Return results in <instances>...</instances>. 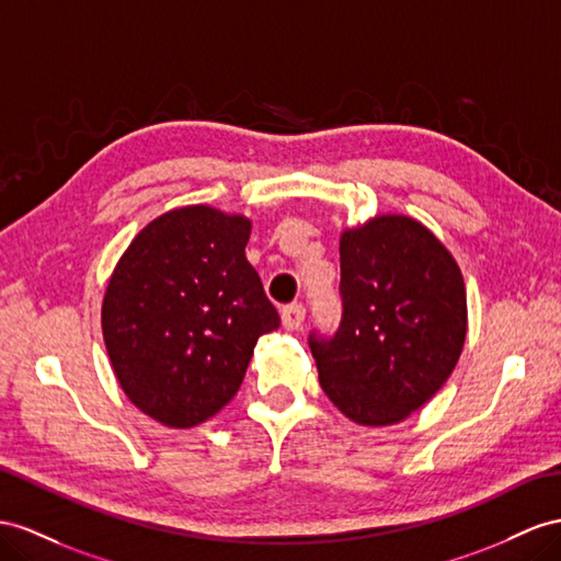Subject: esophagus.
<instances>
[{
	"mask_svg": "<svg viewBox=\"0 0 561 561\" xmlns=\"http://www.w3.org/2000/svg\"><path fill=\"white\" fill-rule=\"evenodd\" d=\"M306 320V308L300 304H291L282 310V324L284 329H298Z\"/></svg>",
	"mask_w": 561,
	"mask_h": 561,
	"instance_id": "esophagus-1",
	"label": "esophagus"
}]
</instances>
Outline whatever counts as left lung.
<instances>
[{
	"mask_svg": "<svg viewBox=\"0 0 561 561\" xmlns=\"http://www.w3.org/2000/svg\"><path fill=\"white\" fill-rule=\"evenodd\" d=\"M343 318L310 339L327 398L360 426L408 420L448 381L467 339V291L443 241L383 213L341 232Z\"/></svg>",
	"mask_w": 561,
	"mask_h": 561,
	"instance_id": "8db88e82",
	"label": "left lung"
}]
</instances>
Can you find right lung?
<instances>
[{"mask_svg":"<svg viewBox=\"0 0 561 561\" xmlns=\"http://www.w3.org/2000/svg\"><path fill=\"white\" fill-rule=\"evenodd\" d=\"M251 220L206 204L151 220L113 267L102 332L121 389L151 420L190 428L239 391L279 314L247 261Z\"/></svg>","mask_w":561,"mask_h":561,"instance_id":"add662e5","label":"right lung"}]
</instances>
